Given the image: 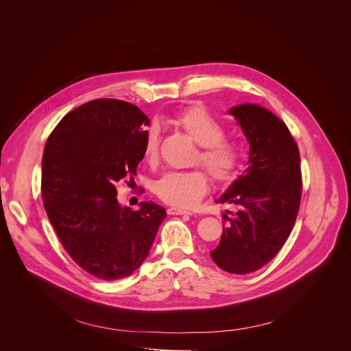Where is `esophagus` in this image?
I'll return each mask as SVG.
<instances>
[{
    "instance_id": "1",
    "label": "esophagus",
    "mask_w": 351,
    "mask_h": 351,
    "mask_svg": "<svg viewBox=\"0 0 351 351\" xmlns=\"http://www.w3.org/2000/svg\"><path fill=\"white\" fill-rule=\"evenodd\" d=\"M167 213H169V215H192L191 210L184 209V208H180V206H170V208L167 209Z\"/></svg>"
}]
</instances>
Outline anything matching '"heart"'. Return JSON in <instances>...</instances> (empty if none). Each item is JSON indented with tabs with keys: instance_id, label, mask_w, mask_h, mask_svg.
Listing matches in <instances>:
<instances>
[{
	"instance_id": "obj_1",
	"label": "heart",
	"mask_w": 351,
	"mask_h": 351,
	"mask_svg": "<svg viewBox=\"0 0 351 351\" xmlns=\"http://www.w3.org/2000/svg\"><path fill=\"white\" fill-rule=\"evenodd\" d=\"M173 123L200 146L195 163H201L217 184L232 181L239 170L242 151L235 141L224 138V125L200 106L188 108L177 113ZM159 128L151 125L146 134L143 154L147 162L155 163L159 156ZM208 176L199 169L188 171H169L155 185L160 200L193 206L208 192Z\"/></svg>"
}]
</instances>
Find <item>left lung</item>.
Masks as SVG:
<instances>
[{
	"label": "left lung",
	"instance_id": "obj_1",
	"mask_svg": "<svg viewBox=\"0 0 351 351\" xmlns=\"http://www.w3.org/2000/svg\"><path fill=\"white\" fill-rule=\"evenodd\" d=\"M249 145L247 169L216 202L231 204L223 234L210 251L224 271L249 274L270 262L291 235L301 200L300 152L285 123L256 104L228 110Z\"/></svg>",
	"mask_w": 351,
	"mask_h": 351
}]
</instances>
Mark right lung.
<instances>
[{
  "label": "right lung",
  "instance_id": "obj_1",
  "mask_svg": "<svg viewBox=\"0 0 351 351\" xmlns=\"http://www.w3.org/2000/svg\"><path fill=\"white\" fill-rule=\"evenodd\" d=\"M149 117L130 102L93 100L67 113L51 132L42 160V196L50 223L73 261L104 281L131 276L147 258L166 217L143 201H117L116 184L136 176Z\"/></svg>",
  "mask_w": 351,
  "mask_h": 351
}]
</instances>
